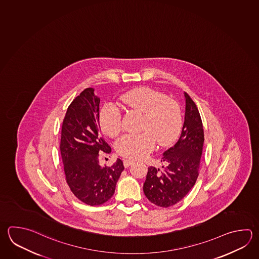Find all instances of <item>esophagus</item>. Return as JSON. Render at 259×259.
<instances>
[{
  "label": "esophagus",
  "instance_id": "1",
  "mask_svg": "<svg viewBox=\"0 0 259 259\" xmlns=\"http://www.w3.org/2000/svg\"><path fill=\"white\" fill-rule=\"evenodd\" d=\"M133 162H134V160H132V159H125V160L123 161L124 166L126 168L128 167L130 165H132Z\"/></svg>",
  "mask_w": 259,
  "mask_h": 259
}]
</instances>
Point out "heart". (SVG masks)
I'll use <instances>...</instances> for the list:
<instances>
[{
  "label": "heart",
  "instance_id": "heart-1",
  "mask_svg": "<svg viewBox=\"0 0 259 259\" xmlns=\"http://www.w3.org/2000/svg\"><path fill=\"white\" fill-rule=\"evenodd\" d=\"M120 103L131 110L143 114L142 130L138 134H126L116 143L117 152L125 157L140 159L161 146L171 144L180 132L182 117L178 103L160 92L147 87L133 89L120 97ZM102 131L116 137L121 131V113L116 105L108 103L99 114Z\"/></svg>",
  "mask_w": 259,
  "mask_h": 259
}]
</instances>
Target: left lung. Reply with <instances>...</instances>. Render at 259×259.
Returning <instances> with one entry per match:
<instances>
[{
    "label": "left lung",
    "mask_w": 259,
    "mask_h": 259,
    "mask_svg": "<svg viewBox=\"0 0 259 259\" xmlns=\"http://www.w3.org/2000/svg\"><path fill=\"white\" fill-rule=\"evenodd\" d=\"M185 120L177 143L162 153L166 166L148 168L143 192L151 202L167 208L179 202L194 187L202 155L204 132L198 107L187 93Z\"/></svg>",
    "instance_id": "1"
}]
</instances>
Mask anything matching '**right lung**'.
Returning a JSON list of instances; mask_svg holds the SVG:
<instances>
[{"label": "right lung", "instance_id": "right-lung-1", "mask_svg": "<svg viewBox=\"0 0 259 259\" xmlns=\"http://www.w3.org/2000/svg\"><path fill=\"white\" fill-rule=\"evenodd\" d=\"M99 104L95 89H84L68 107L61 128V153L67 183L78 199L91 206L112 198L124 170L118 158L111 166L99 164V153L111 152L102 138Z\"/></svg>", "mask_w": 259, "mask_h": 259}]
</instances>
